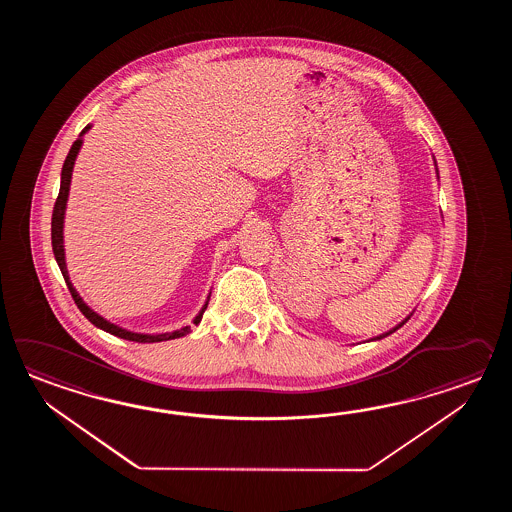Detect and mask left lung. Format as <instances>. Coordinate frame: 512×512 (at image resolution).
<instances>
[{"mask_svg": "<svg viewBox=\"0 0 512 512\" xmlns=\"http://www.w3.org/2000/svg\"><path fill=\"white\" fill-rule=\"evenodd\" d=\"M435 172H437V164H435ZM437 177H439V174H437ZM410 316H412V315L406 316V318H404L403 322H399V324H397V326L393 327V329H390V331H386V333H382V335H379V337L371 338V340H381V338L388 337V335H392L393 331H397V329H399V327H403L404 324H406V322H408V320H410Z\"/></svg>", "mask_w": 512, "mask_h": 512, "instance_id": "left-lung-1", "label": "left lung"}]
</instances>
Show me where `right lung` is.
<instances>
[{"mask_svg": "<svg viewBox=\"0 0 512 512\" xmlns=\"http://www.w3.org/2000/svg\"><path fill=\"white\" fill-rule=\"evenodd\" d=\"M91 130V124H87L86 128L82 130V133L78 135L77 141L73 142L71 150L67 153L66 161L62 166V177H60V192H58V199H56L55 210H53V221H51V240H53V252H55V260L62 271V276L67 283V289L73 296L75 304L78 305V309L82 311V315L86 316L87 320L97 326L98 329L111 333L115 337L124 338V340H131V342H141V344H153V342H164V340H174V338L186 337L190 333V326L181 327V329H175L170 333H135V331H128L124 327L117 326L113 322L106 320L104 316L98 315L97 311H93L89 305L82 300V296L78 294L77 289L73 287V283L69 280V272H67L66 265V249H64V219H66V208H67V197H69V188H71V177H73V168H75V161H77L78 152L84 144V135L87 131ZM208 300H210V294L207 296V302L203 304V307L199 309V313L194 316V324H199L203 313L207 309Z\"/></svg>", "mask_w": 512, "mask_h": 512, "instance_id": "add662e5", "label": "right lung"}]
</instances>
